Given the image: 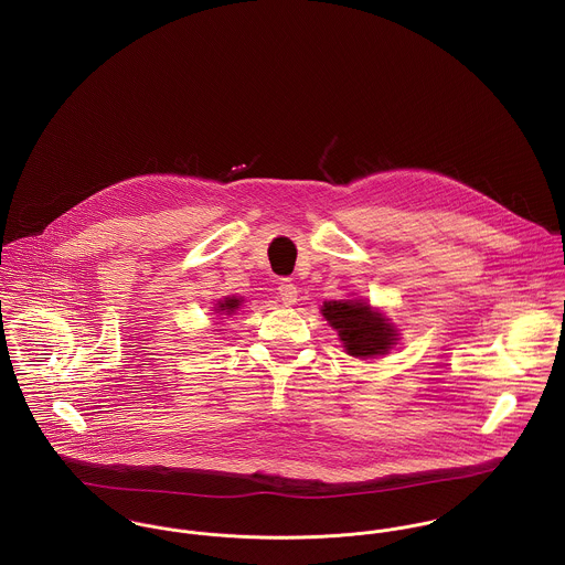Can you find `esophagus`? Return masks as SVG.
<instances>
[{
  "label": "esophagus",
  "instance_id": "obj_1",
  "mask_svg": "<svg viewBox=\"0 0 565 565\" xmlns=\"http://www.w3.org/2000/svg\"><path fill=\"white\" fill-rule=\"evenodd\" d=\"M278 296H280L282 305L291 307V305L298 302V287H296L291 280H282V282L278 285Z\"/></svg>",
  "mask_w": 565,
  "mask_h": 565
}]
</instances>
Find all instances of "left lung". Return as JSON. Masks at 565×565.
Wrapping results in <instances>:
<instances>
[{
	"label": "left lung",
	"instance_id": "left-lung-1",
	"mask_svg": "<svg viewBox=\"0 0 565 565\" xmlns=\"http://www.w3.org/2000/svg\"><path fill=\"white\" fill-rule=\"evenodd\" d=\"M322 316L337 330L345 354L356 359L390 354L401 341V330L394 322L363 298L328 300L323 302Z\"/></svg>",
	"mask_w": 565,
	"mask_h": 565
}]
</instances>
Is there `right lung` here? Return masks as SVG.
Returning <instances> with one entry per match:
<instances>
[{
    "instance_id": "right-lung-1",
    "label": "right lung",
    "mask_w": 565,
    "mask_h": 565,
    "mask_svg": "<svg viewBox=\"0 0 565 565\" xmlns=\"http://www.w3.org/2000/svg\"><path fill=\"white\" fill-rule=\"evenodd\" d=\"M242 305L243 300L242 298H237V296L224 298V300H220V302L215 305V313H217V316H233L235 311L242 309Z\"/></svg>"
}]
</instances>
